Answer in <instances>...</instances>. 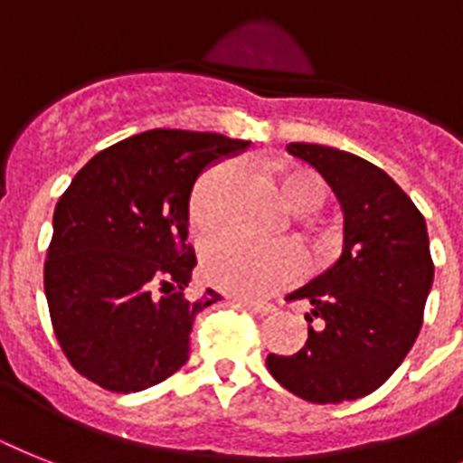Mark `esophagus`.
<instances>
[{
	"mask_svg": "<svg viewBox=\"0 0 463 463\" xmlns=\"http://www.w3.org/2000/svg\"><path fill=\"white\" fill-rule=\"evenodd\" d=\"M244 307L251 311V314H259V317H270V314H276V307L273 304H264V302H250V299H244Z\"/></svg>",
	"mask_w": 463,
	"mask_h": 463,
	"instance_id": "34e87169",
	"label": "esophagus"
}]
</instances>
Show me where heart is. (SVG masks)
<instances>
[{
    "label": "heart",
    "mask_w": 463,
    "mask_h": 463,
    "mask_svg": "<svg viewBox=\"0 0 463 463\" xmlns=\"http://www.w3.org/2000/svg\"><path fill=\"white\" fill-rule=\"evenodd\" d=\"M273 185L285 204L295 212H317L330 197L328 183L317 171L302 166H270ZM240 173L235 164H216L194 183L187 199V219L202 235L221 231L231 221L232 204L238 197ZM337 231H318L317 247L321 254L335 251ZM307 257L295 242L259 244L242 235H221L206 242L202 251V273L206 283L225 292L244 297H264L295 283L304 273Z\"/></svg>",
    "instance_id": "obj_1"
}]
</instances>
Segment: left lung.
Here are the masks:
<instances>
[{"label":"left lung","instance_id":"8db88e82","mask_svg":"<svg viewBox=\"0 0 463 463\" xmlns=\"http://www.w3.org/2000/svg\"><path fill=\"white\" fill-rule=\"evenodd\" d=\"M333 187L345 212L335 264L288 295L311 307L309 335L290 356H266L285 390L314 404L359 400L397 371L419 337L433 259L423 213L388 173L356 154L290 142Z\"/></svg>","mask_w":463,"mask_h":463}]
</instances>
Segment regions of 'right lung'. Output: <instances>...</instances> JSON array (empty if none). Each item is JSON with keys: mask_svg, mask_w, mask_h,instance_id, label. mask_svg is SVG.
<instances>
[{"mask_svg": "<svg viewBox=\"0 0 463 463\" xmlns=\"http://www.w3.org/2000/svg\"><path fill=\"white\" fill-rule=\"evenodd\" d=\"M250 142L216 133L146 130L101 149L75 173L54 209L44 295L71 366L109 392H140L190 356L197 266L187 199L209 164Z\"/></svg>", "mask_w": 463, "mask_h": 463, "instance_id": "right-lung-1", "label": "right lung"}]
</instances>
